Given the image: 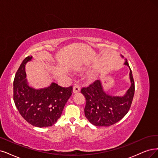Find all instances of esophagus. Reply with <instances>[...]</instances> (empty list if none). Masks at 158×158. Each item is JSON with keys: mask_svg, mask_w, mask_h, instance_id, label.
<instances>
[{"mask_svg": "<svg viewBox=\"0 0 158 158\" xmlns=\"http://www.w3.org/2000/svg\"><path fill=\"white\" fill-rule=\"evenodd\" d=\"M81 90V88H80V86L78 84H75L73 86V93L75 94V93H77L79 92Z\"/></svg>", "mask_w": 158, "mask_h": 158, "instance_id": "esophagus-1", "label": "esophagus"}]
</instances>
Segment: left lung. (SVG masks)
Segmentation results:
<instances>
[{
  "instance_id": "1",
  "label": "left lung",
  "mask_w": 158,
  "mask_h": 158,
  "mask_svg": "<svg viewBox=\"0 0 158 158\" xmlns=\"http://www.w3.org/2000/svg\"><path fill=\"white\" fill-rule=\"evenodd\" d=\"M124 65L130 68L131 85L123 96L113 95L105 91L100 80L81 89V93L86 98L85 114L93 125L98 127L111 126L124 118L129 111L135 92V85L127 60H125Z\"/></svg>"
}]
</instances>
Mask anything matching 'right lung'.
<instances>
[{"mask_svg": "<svg viewBox=\"0 0 158 158\" xmlns=\"http://www.w3.org/2000/svg\"><path fill=\"white\" fill-rule=\"evenodd\" d=\"M32 56L22 62L14 81V100L19 113L27 122L38 127L55 124L72 94V86L63 88L55 83L45 88L34 89L28 84L25 66Z\"/></svg>", "mask_w": 158, "mask_h": 158, "instance_id": "add662e5", "label": "right lung"}]
</instances>
